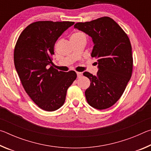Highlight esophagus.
<instances>
[{
    "mask_svg": "<svg viewBox=\"0 0 151 151\" xmlns=\"http://www.w3.org/2000/svg\"><path fill=\"white\" fill-rule=\"evenodd\" d=\"M76 75H77L78 78H80V77H81L82 76H83V73H80V72H77V73H76Z\"/></svg>",
    "mask_w": 151,
    "mask_h": 151,
    "instance_id": "obj_1",
    "label": "esophagus"
}]
</instances>
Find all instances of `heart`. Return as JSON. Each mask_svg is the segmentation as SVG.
Instances as JSON below:
<instances>
[{
  "instance_id": "heart-1",
  "label": "heart",
  "mask_w": 151,
  "mask_h": 151,
  "mask_svg": "<svg viewBox=\"0 0 151 151\" xmlns=\"http://www.w3.org/2000/svg\"><path fill=\"white\" fill-rule=\"evenodd\" d=\"M82 37H86L84 33L81 32H73L72 35H70V40H76V39H80V38H82Z\"/></svg>"
}]
</instances>
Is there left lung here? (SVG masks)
I'll return each mask as SVG.
<instances>
[{
	"mask_svg": "<svg viewBox=\"0 0 151 151\" xmlns=\"http://www.w3.org/2000/svg\"><path fill=\"white\" fill-rule=\"evenodd\" d=\"M74 27L92 38L91 57L98 59L96 76L83 73L91 81L85 91L86 101L94 109H108L121 98L131 77L133 58L131 42L122 28L108 17L77 22Z\"/></svg>",
	"mask_w": 151,
	"mask_h": 151,
	"instance_id": "8db88e82",
	"label": "left lung"
}]
</instances>
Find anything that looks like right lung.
<instances>
[{
  "label": "right lung",
  "instance_id": "right-lung-1",
  "mask_svg": "<svg viewBox=\"0 0 151 151\" xmlns=\"http://www.w3.org/2000/svg\"><path fill=\"white\" fill-rule=\"evenodd\" d=\"M74 22L37 21L20 35L14 47V63L22 86L32 101L46 111L65 103L66 91L76 78L73 70L58 71L52 64L56 41Z\"/></svg>",
  "mask_w": 151,
  "mask_h": 151
}]
</instances>
